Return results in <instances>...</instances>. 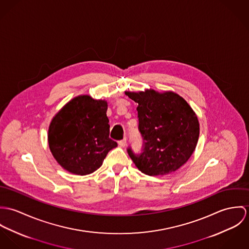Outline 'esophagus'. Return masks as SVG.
<instances>
[{"instance_id":"34e87169","label":"esophagus","mask_w":249,"mask_h":249,"mask_svg":"<svg viewBox=\"0 0 249 249\" xmlns=\"http://www.w3.org/2000/svg\"><path fill=\"white\" fill-rule=\"evenodd\" d=\"M126 143H127V139H126V138H123L122 140H119V141H118V144H119V146H121V147H125V146H126Z\"/></svg>"}]
</instances>
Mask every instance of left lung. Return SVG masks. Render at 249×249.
I'll return each instance as SVG.
<instances>
[{
	"label": "left lung",
	"mask_w": 249,
	"mask_h": 249,
	"mask_svg": "<svg viewBox=\"0 0 249 249\" xmlns=\"http://www.w3.org/2000/svg\"><path fill=\"white\" fill-rule=\"evenodd\" d=\"M125 94L138 104L142 152L127 149L138 170L148 176H163L186 163L199 136L198 120L189 104L173 91L146 89Z\"/></svg>",
	"instance_id": "8db88e82"
}]
</instances>
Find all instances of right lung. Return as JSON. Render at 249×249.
I'll use <instances>...</instances> for the list:
<instances>
[{
    "instance_id": "add662e5",
    "label": "right lung",
    "mask_w": 249,
    "mask_h": 249,
    "mask_svg": "<svg viewBox=\"0 0 249 249\" xmlns=\"http://www.w3.org/2000/svg\"><path fill=\"white\" fill-rule=\"evenodd\" d=\"M108 103L80 95L67 103L53 118L49 146L56 161L76 175H89L102 165L117 143L109 138Z\"/></svg>"
}]
</instances>
